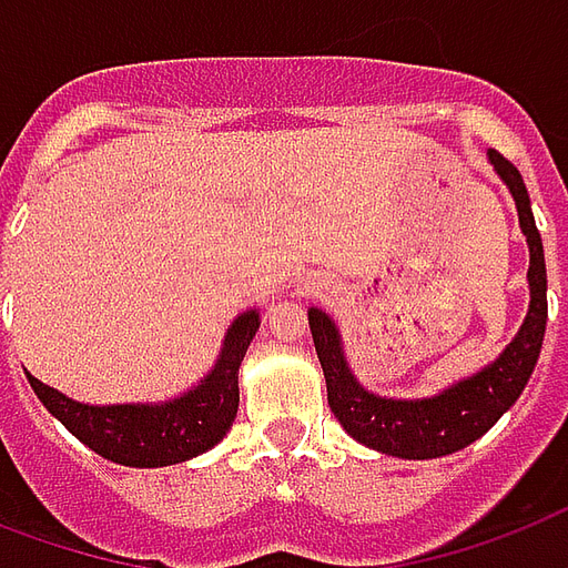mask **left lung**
I'll list each match as a JSON object with an SVG mask.
<instances>
[{"label": "left lung", "mask_w": 568, "mask_h": 568, "mask_svg": "<svg viewBox=\"0 0 568 568\" xmlns=\"http://www.w3.org/2000/svg\"><path fill=\"white\" fill-rule=\"evenodd\" d=\"M494 172L503 178L515 199L520 233L529 247V308L517 335L505 345L494 363H487L469 378H459L436 396L424 399H393L366 390L351 372L342 345V333L326 312L308 308L314 351L326 378V399L338 424L351 438L372 450L399 459H436L463 450L490 429L517 403L536 369L548 324V275H545V247L529 209L524 178L503 153L487 151Z\"/></svg>", "instance_id": "left-lung-1"}]
</instances>
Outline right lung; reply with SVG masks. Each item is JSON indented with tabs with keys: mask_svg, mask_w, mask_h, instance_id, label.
<instances>
[{
	"mask_svg": "<svg viewBox=\"0 0 568 568\" xmlns=\"http://www.w3.org/2000/svg\"><path fill=\"white\" fill-rule=\"evenodd\" d=\"M256 329V308L239 314L209 375L165 403L90 405L53 390L29 372L27 378L41 405L99 457L132 469L175 466L211 450L230 433L239 412V366Z\"/></svg>",
	"mask_w": 568,
	"mask_h": 568,
	"instance_id": "right-lung-1",
	"label": "right lung"
}]
</instances>
